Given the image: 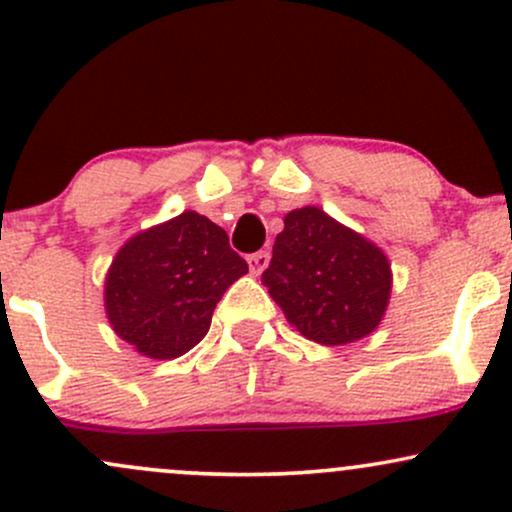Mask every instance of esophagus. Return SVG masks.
I'll return each instance as SVG.
<instances>
[{
  "label": "esophagus",
  "instance_id": "1",
  "mask_svg": "<svg viewBox=\"0 0 512 512\" xmlns=\"http://www.w3.org/2000/svg\"><path fill=\"white\" fill-rule=\"evenodd\" d=\"M269 265V252L267 250H260V252H252L250 257H247V267H250V272L255 274H262Z\"/></svg>",
  "mask_w": 512,
  "mask_h": 512
}]
</instances>
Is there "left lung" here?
Listing matches in <instances>:
<instances>
[{
	"mask_svg": "<svg viewBox=\"0 0 512 512\" xmlns=\"http://www.w3.org/2000/svg\"><path fill=\"white\" fill-rule=\"evenodd\" d=\"M262 282L303 338L347 345L384 318L391 265L364 235L318 206H303L286 213Z\"/></svg>",
	"mask_w": 512,
	"mask_h": 512,
	"instance_id": "obj_1",
	"label": "left lung"
}]
</instances>
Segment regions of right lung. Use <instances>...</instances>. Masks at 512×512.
<instances>
[{
    "label": "right lung",
    "instance_id": "obj_1",
    "mask_svg": "<svg viewBox=\"0 0 512 512\" xmlns=\"http://www.w3.org/2000/svg\"><path fill=\"white\" fill-rule=\"evenodd\" d=\"M247 262L196 211L133 235L106 274L111 328L150 359H174L209 333L216 303Z\"/></svg>",
    "mask_w": 512,
    "mask_h": 512
}]
</instances>
